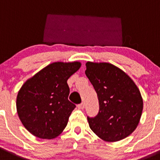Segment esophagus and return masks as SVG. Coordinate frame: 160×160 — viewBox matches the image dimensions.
Masks as SVG:
<instances>
[{
	"mask_svg": "<svg viewBox=\"0 0 160 160\" xmlns=\"http://www.w3.org/2000/svg\"><path fill=\"white\" fill-rule=\"evenodd\" d=\"M84 107H85L84 102H81V103L79 104V105L77 106L78 109H80V110H83V109H84Z\"/></svg>",
	"mask_w": 160,
	"mask_h": 160,
	"instance_id": "1",
	"label": "esophagus"
}]
</instances>
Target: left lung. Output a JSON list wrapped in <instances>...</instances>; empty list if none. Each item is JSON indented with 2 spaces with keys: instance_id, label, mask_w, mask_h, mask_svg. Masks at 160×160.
<instances>
[{
  "instance_id": "left-lung-1",
  "label": "left lung",
  "mask_w": 160,
  "mask_h": 160,
  "mask_svg": "<svg viewBox=\"0 0 160 160\" xmlns=\"http://www.w3.org/2000/svg\"><path fill=\"white\" fill-rule=\"evenodd\" d=\"M85 74L98 95L99 111L88 117L91 129L103 141H120L130 135L138 125L143 98L133 80L112 64L86 63Z\"/></svg>"
}]
</instances>
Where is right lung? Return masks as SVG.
I'll return each mask as SVG.
<instances>
[{
	"mask_svg": "<svg viewBox=\"0 0 160 160\" xmlns=\"http://www.w3.org/2000/svg\"><path fill=\"white\" fill-rule=\"evenodd\" d=\"M80 62H54L28 79L18 92L16 110L27 130L42 139L62 132L76 105L68 99V79Z\"/></svg>",
	"mask_w": 160,
	"mask_h": 160,
	"instance_id": "obj_1",
	"label": "right lung"
}]
</instances>
